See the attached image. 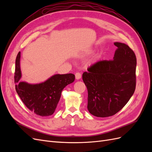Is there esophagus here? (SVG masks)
Listing matches in <instances>:
<instances>
[{
    "instance_id": "obj_1",
    "label": "esophagus",
    "mask_w": 152,
    "mask_h": 152,
    "mask_svg": "<svg viewBox=\"0 0 152 152\" xmlns=\"http://www.w3.org/2000/svg\"><path fill=\"white\" fill-rule=\"evenodd\" d=\"M75 78H76V79H77V80L80 79L81 78V73L80 72H77L75 73Z\"/></svg>"
}]
</instances>
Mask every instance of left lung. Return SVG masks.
Segmentation results:
<instances>
[{
    "label": "left lung",
    "mask_w": 152,
    "mask_h": 152,
    "mask_svg": "<svg viewBox=\"0 0 152 152\" xmlns=\"http://www.w3.org/2000/svg\"><path fill=\"white\" fill-rule=\"evenodd\" d=\"M113 59L96 62L82 74L87 92V109L98 117L118 112L134 94L136 84V57L127 45L115 42Z\"/></svg>",
    "instance_id": "8db88e82"
}]
</instances>
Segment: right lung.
Instances as JSON below:
<instances>
[{"mask_svg": "<svg viewBox=\"0 0 152 152\" xmlns=\"http://www.w3.org/2000/svg\"><path fill=\"white\" fill-rule=\"evenodd\" d=\"M20 54L16 58L15 72V89L18 96L30 111L42 117L53 114L61 97L62 90L74 81L75 75L72 73L52 76L43 83L29 84L20 82Z\"/></svg>", "mask_w": 152, "mask_h": 152, "instance_id": "obj_1", "label": "right lung"}]
</instances>
